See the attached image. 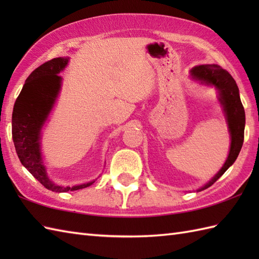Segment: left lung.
<instances>
[{
    "mask_svg": "<svg viewBox=\"0 0 259 259\" xmlns=\"http://www.w3.org/2000/svg\"><path fill=\"white\" fill-rule=\"evenodd\" d=\"M192 79L200 81L207 85H213L218 90L219 101L224 108L230 134V149L226 162L214 177L202 186L198 191L205 190L222 177L225 171L237 159L244 142L245 131V110L240 101L239 89L234 78L226 70L217 64H206L195 67L190 71Z\"/></svg>",
    "mask_w": 259,
    "mask_h": 259,
    "instance_id": "obj_1",
    "label": "left lung"
}]
</instances>
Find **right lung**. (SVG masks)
Returning <instances> with one entry per match:
<instances>
[{
    "label": "right lung",
    "mask_w": 259,
    "mask_h": 259,
    "mask_svg": "<svg viewBox=\"0 0 259 259\" xmlns=\"http://www.w3.org/2000/svg\"><path fill=\"white\" fill-rule=\"evenodd\" d=\"M69 58H56L36 68L26 79L12 113V138L21 163L46 187L56 192L87 188L95 181L73 187L56 185L49 179L40 149L41 129L61 89L58 73L67 67Z\"/></svg>",
    "instance_id": "right-lung-1"
}]
</instances>
